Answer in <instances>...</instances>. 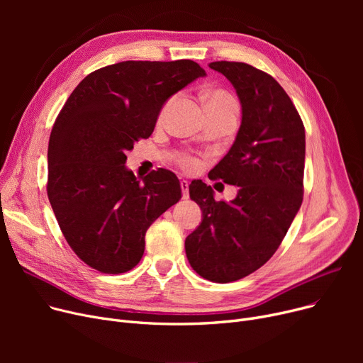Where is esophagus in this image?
<instances>
[{"mask_svg": "<svg viewBox=\"0 0 363 363\" xmlns=\"http://www.w3.org/2000/svg\"><path fill=\"white\" fill-rule=\"evenodd\" d=\"M181 189H182V199H184V200H186V199L189 197V193H188L189 184H188V181H185V179H182V181H181Z\"/></svg>", "mask_w": 363, "mask_h": 363, "instance_id": "esophagus-1", "label": "esophagus"}]
</instances>
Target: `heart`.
Listing matches in <instances>:
<instances>
[{"label": "heart", "instance_id": "1", "mask_svg": "<svg viewBox=\"0 0 363 363\" xmlns=\"http://www.w3.org/2000/svg\"><path fill=\"white\" fill-rule=\"evenodd\" d=\"M203 100L206 108H219V107H237L234 99L230 94H226L225 91L213 89V91H206L203 94ZM181 164L188 169V170H194L199 167V162L196 159H182Z\"/></svg>", "mask_w": 363, "mask_h": 363}]
</instances>
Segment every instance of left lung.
<instances>
[{
    "label": "left lung",
    "mask_w": 363,
    "mask_h": 363,
    "mask_svg": "<svg viewBox=\"0 0 363 363\" xmlns=\"http://www.w3.org/2000/svg\"><path fill=\"white\" fill-rule=\"evenodd\" d=\"M208 67L233 84L241 104V125L226 156L208 178L237 185L234 200L215 201L201 181L189 197L203 212L185 240L191 268L213 282L250 275L268 262L287 234L303 201L306 137L298 113L272 78L247 63L213 62Z\"/></svg>",
    "instance_id": "left-lung-1"
}]
</instances>
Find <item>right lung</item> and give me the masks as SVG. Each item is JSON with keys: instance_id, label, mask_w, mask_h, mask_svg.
I'll return each instance as SVG.
<instances>
[{"instance_id": "1", "label": "right lung", "mask_w": 363, "mask_h": 363, "mask_svg": "<svg viewBox=\"0 0 363 363\" xmlns=\"http://www.w3.org/2000/svg\"><path fill=\"white\" fill-rule=\"evenodd\" d=\"M203 76L193 60L122 62L89 73L63 106L48 143L47 193L66 241L91 268L130 271L150 225L179 201L174 172L138 179L126 152L151 135L172 95Z\"/></svg>"}]
</instances>
